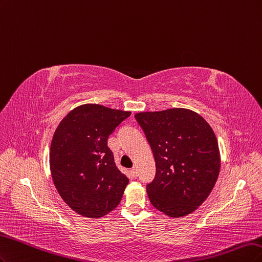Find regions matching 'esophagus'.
Returning <instances> with one entry per match:
<instances>
[{
    "label": "esophagus",
    "mask_w": 262,
    "mask_h": 262,
    "mask_svg": "<svg viewBox=\"0 0 262 262\" xmlns=\"http://www.w3.org/2000/svg\"><path fill=\"white\" fill-rule=\"evenodd\" d=\"M130 175L134 177V179H136L137 177V170L135 167H133V168H130Z\"/></svg>",
    "instance_id": "obj_1"
}]
</instances>
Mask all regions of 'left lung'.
Masks as SVG:
<instances>
[{
  "label": "left lung",
  "instance_id": "obj_1",
  "mask_svg": "<svg viewBox=\"0 0 262 262\" xmlns=\"http://www.w3.org/2000/svg\"><path fill=\"white\" fill-rule=\"evenodd\" d=\"M146 134L157 173L147 185L149 200L170 217L190 214L213 189L221 157L213 129L184 107L135 114Z\"/></svg>",
  "mask_w": 262,
  "mask_h": 262
}]
</instances>
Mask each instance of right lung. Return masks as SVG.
<instances>
[{
	"instance_id": "add662e5",
	"label": "right lung",
	"mask_w": 262,
	"mask_h": 262,
	"mask_svg": "<svg viewBox=\"0 0 262 262\" xmlns=\"http://www.w3.org/2000/svg\"><path fill=\"white\" fill-rule=\"evenodd\" d=\"M130 114L86 103L73 108L57 125L50 171L57 192L76 213L99 219L121 202L129 181L117 168L107 138Z\"/></svg>"
}]
</instances>
